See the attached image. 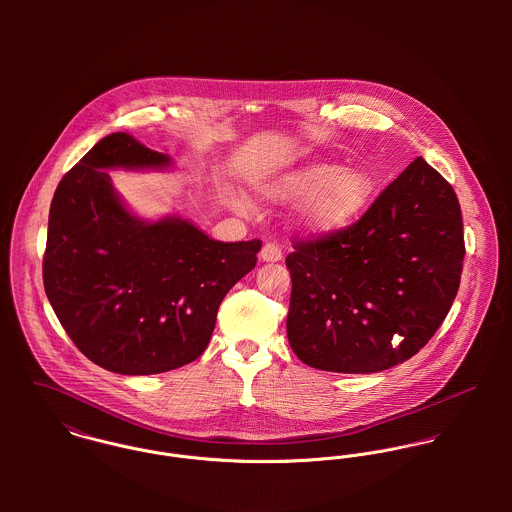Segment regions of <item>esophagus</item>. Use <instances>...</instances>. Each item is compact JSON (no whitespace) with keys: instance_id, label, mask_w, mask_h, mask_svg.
Segmentation results:
<instances>
[{"instance_id":"34e87169","label":"esophagus","mask_w":512,"mask_h":512,"mask_svg":"<svg viewBox=\"0 0 512 512\" xmlns=\"http://www.w3.org/2000/svg\"><path fill=\"white\" fill-rule=\"evenodd\" d=\"M282 258H284V254H282L280 244H276V242H266V244L262 246V252H260V260H262V262H280Z\"/></svg>"}]
</instances>
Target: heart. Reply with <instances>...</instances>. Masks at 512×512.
Segmentation results:
<instances>
[{"instance_id": "heart-1", "label": "heart", "mask_w": 512, "mask_h": 512, "mask_svg": "<svg viewBox=\"0 0 512 512\" xmlns=\"http://www.w3.org/2000/svg\"><path fill=\"white\" fill-rule=\"evenodd\" d=\"M266 203H292L307 199L301 224L315 234L335 232L357 219L374 195V179L365 169H341L335 163H311L256 189ZM244 209L242 201H234Z\"/></svg>"}]
</instances>
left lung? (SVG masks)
<instances>
[{
	"label": "left lung",
	"mask_w": 512,
	"mask_h": 512,
	"mask_svg": "<svg viewBox=\"0 0 512 512\" xmlns=\"http://www.w3.org/2000/svg\"><path fill=\"white\" fill-rule=\"evenodd\" d=\"M463 256L457 195L416 157L355 224L293 240L286 258L293 353L345 374L408 361L449 313Z\"/></svg>",
	"instance_id": "left-lung-1"
}]
</instances>
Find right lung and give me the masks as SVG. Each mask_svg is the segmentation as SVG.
Masks as SVG:
<instances>
[{"instance_id":"1","label":"right lung","mask_w":512,"mask_h":512,"mask_svg":"<svg viewBox=\"0 0 512 512\" xmlns=\"http://www.w3.org/2000/svg\"><path fill=\"white\" fill-rule=\"evenodd\" d=\"M169 157L110 134L61 179L43 256L45 293L94 365L157 374L199 359L220 301L258 262L262 240L219 242L187 220L132 217L104 169L167 167Z\"/></svg>"}]
</instances>
